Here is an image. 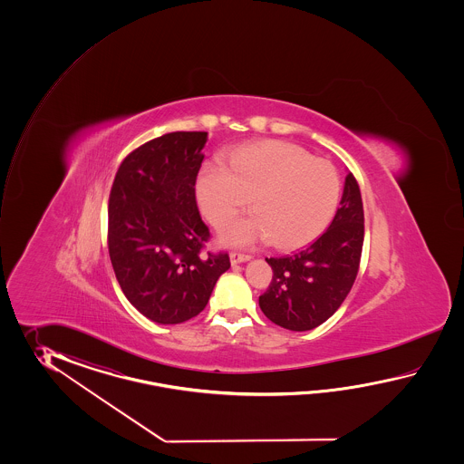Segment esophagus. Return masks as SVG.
Instances as JSON below:
<instances>
[{"label":"esophagus","mask_w":464,"mask_h":464,"mask_svg":"<svg viewBox=\"0 0 464 464\" xmlns=\"http://www.w3.org/2000/svg\"><path fill=\"white\" fill-rule=\"evenodd\" d=\"M246 260H250V256L240 254V252H230V264H232V266L242 264V262H246Z\"/></svg>","instance_id":"1"}]
</instances>
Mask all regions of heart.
Instances as JSON below:
<instances>
[{"instance_id": "obj_1", "label": "heart", "mask_w": 464, "mask_h": 464, "mask_svg": "<svg viewBox=\"0 0 464 464\" xmlns=\"http://www.w3.org/2000/svg\"><path fill=\"white\" fill-rule=\"evenodd\" d=\"M198 172V208L214 227L246 208L254 212L220 230L230 246L274 242L295 248L322 234L340 198L336 169L285 140H260L224 154Z\"/></svg>"}]
</instances>
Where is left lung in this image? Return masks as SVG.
<instances>
[{"instance_id": "8db88e82", "label": "left lung", "mask_w": 464, "mask_h": 464, "mask_svg": "<svg viewBox=\"0 0 464 464\" xmlns=\"http://www.w3.org/2000/svg\"><path fill=\"white\" fill-rule=\"evenodd\" d=\"M365 236L363 202L348 172L340 208L314 244L280 258H266L274 276L258 305L276 325L306 332L322 325L343 304L355 284Z\"/></svg>"}]
</instances>
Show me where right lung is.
Returning a JSON list of instances; mask_svg holds the SVG:
<instances>
[{"instance_id": "right-lung-1", "label": "right lung", "mask_w": 464, "mask_h": 464, "mask_svg": "<svg viewBox=\"0 0 464 464\" xmlns=\"http://www.w3.org/2000/svg\"><path fill=\"white\" fill-rule=\"evenodd\" d=\"M208 132H169L134 149L109 194L108 246L124 295L149 320L176 325L198 315L230 266L204 254L210 238L196 180Z\"/></svg>"}]
</instances>
